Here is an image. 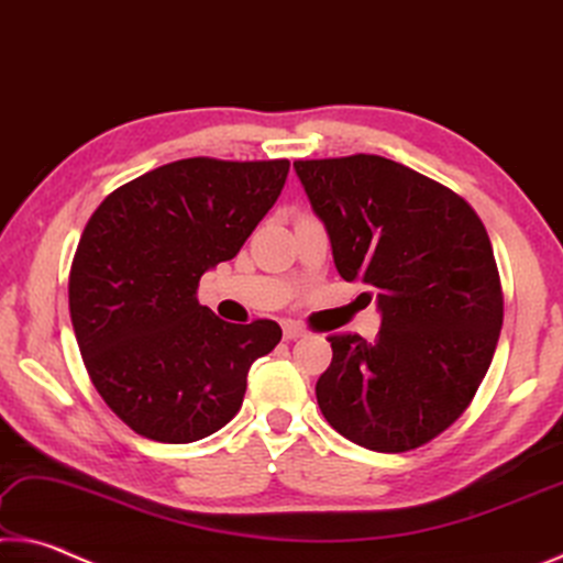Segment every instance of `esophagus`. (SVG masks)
<instances>
[{
  "mask_svg": "<svg viewBox=\"0 0 563 563\" xmlns=\"http://www.w3.org/2000/svg\"><path fill=\"white\" fill-rule=\"evenodd\" d=\"M282 331H284V339H299L307 334V329L297 324V321H282Z\"/></svg>",
  "mask_w": 563,
  "mask_h": 563,
  "instance_id": "34e87169",
  "label": "esophagus"
}]
</instances>
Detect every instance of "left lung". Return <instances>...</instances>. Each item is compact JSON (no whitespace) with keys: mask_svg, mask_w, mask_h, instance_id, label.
<instances>
[{"mask_svg":"<svg viewBox=\"0 0 563 563\" xmlns=\"http://www.w3.org/2000/svg\"><path fill=\"white\" fill-rule=\"evenodd\" d=\"M336 272L376 294L372 344L334 334L317 401L339 434L409 451L449 429L489 372L504 321L499 269L476 211L376 154L294 162ZM366 291V301H372Z\"/></svg>","mask_w":563,"mask_h":563,"instance_id":"left-lung-1","label":"left lung"}]
</instances>
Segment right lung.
<instances>
[{"instance_id":"add662e5","label":"right lung","mask_w":563,"mask_h":563,"mask_svg":"<svg viewBox=\"0 0 563 563\" xmlns=\"http://www.w3.org/2000/svg\"><path fill=\"white\" fill-rule=\"evenodd\" d=\"M287 174V159L191 156L114 189L87 221L69 272L71 327L95 389L136 434H214L242 407L249 368L279 344L276 321L229 324L197 287L234 260Z\"/></svg>"}]
</instances>
